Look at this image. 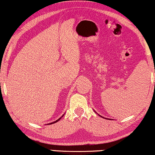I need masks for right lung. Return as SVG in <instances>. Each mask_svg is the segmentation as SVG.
<instances>
[{
    "label": "right lung",
    "instance_id": "obj_1",
    "mask_svg": "<svg viewBox=\"0 0 155 155\" xmlns=\"http://www.w3.org/2000/svg\"><path fill=\"white\" fill-rule=\"evenodd\" d=\"M60 119H61V118H60V119H58V120H57V121H55V122H53V123H51V124H54V123H55V122H58V121L59 120H60Z\"/></svg>",
    "mask_w": 155,
    "mask_h": 155
}]
</instances>
